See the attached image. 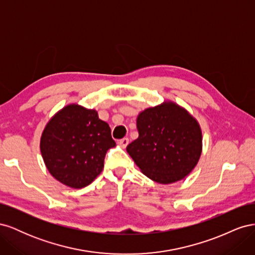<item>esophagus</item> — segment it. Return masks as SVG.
<instances>
[{
  "label": "esophagus",
  "instance_id": "obj_1",
  "mask_svg": "<svg viewBox=\"0 0 255 255\" xmlns=\"http://www.w3.org/2000/svg\"><path fill=\"white\" fill-rule=\"evenodd\" d=\"M128 142H129L128 138H122V139H120V140L118 141V143L122 146V148H127V145L128 144Z\"/></svg>",
  "mask_w": 255,
  "mask_h": 255
}]
</instances>
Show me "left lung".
Returning <instances> with one entry per match:
<instances>
[{"instance_id":"1","label":"left lung","mask_w":255,"mask_h":255,"mask_svg":"<svg viewBox=\"0 0 255 255\" xmlns=\"http://www.w3.org/2000/svg\"><path fill=\"white\" fill-rule=\"evenodd\" d=\"M139 136L127 146L136 165L149 179L171 184L188 175L202 150L197 120L172 102L146 109L137 118Z\"/></svg>"}]
</instances>
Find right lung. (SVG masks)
Wrapping results in <instances>:
<instances>
[{"instance_id":"right-lung-1","label":"right lung","mask_w":255,"mask_h":255,"mask_svg":"<svg viewBox=\"0 0 255 255\" xmlns=\"http://www.w3.org/2000/svg\"><path fill=\"white\" fill-rule=\"evenodd\" d=\"M116 145L111 128L95 110L71 104L45 127L40 151L50 173L69 187L87 186L101 173L105 154Z\"/></svg>"}]
</instances>
